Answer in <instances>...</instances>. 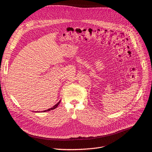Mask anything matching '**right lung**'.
I'll return each mask as SVG.
<instances>
[{"mask_svg": "<svg viewBox=\"0 0 152 152\" xmlns=\"http://www.w3.org/2000/svg\"><path fill=\"white\" fill-rule=\"evenodd\" d=\"M60 103V100L57 103V104H56L54 106H53L52 108H48V110H44V111H43V112H48V111H50V110H53V109H55V108H56L57 107H58V105H59V104Z\"/></svg>", "mask_w": 152, "mask_h": 152, "instance_id": "add662e5", "label": "right lung"}]
</instances>
